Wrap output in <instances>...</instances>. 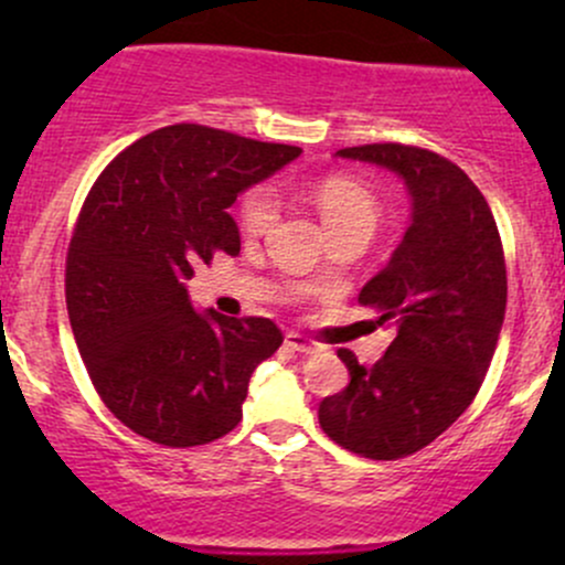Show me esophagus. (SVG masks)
Here are the masks:
<instances>
[{
	"label": "esophagus",
	"instance_id": "1",
	"mask_svg": "<svg viewBox=\"0 0 565 565\" xmlns=\"http://www.w3.org/2000/svg\"><path fill=\"white\" fill-rule=\"evenodd\" d=\"M284 342H287L291 350H297V353H302V355H313V353H321V350H323L319 342L308 340V337H302V334H297V332H287V337H284Z\"/></svg>",
	"mask_w": 565,
	"mask_h": 565
}]
</instances>
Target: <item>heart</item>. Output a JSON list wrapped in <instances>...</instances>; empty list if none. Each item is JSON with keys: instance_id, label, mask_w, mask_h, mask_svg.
Wrapping results in <instances>:
<instances>
[{"instance_id": "1", "label": "heart", "mask_w": 565, "mask_h": 565, "mask_svg": "<svg viewBox=\"0 0 565 565\" xmlns=\"http://www.w3.org/2000/svg\"><path fill=\"white\" fill-rule=\"evenodd\" d=\"M316 206L327 231H364L372 236L380 220V204L364 185L348 178H329L316 188ZM278 217V201L270 188H252L242 201V228L252 236L268 231Z\"/></svg>"}]
</instances>
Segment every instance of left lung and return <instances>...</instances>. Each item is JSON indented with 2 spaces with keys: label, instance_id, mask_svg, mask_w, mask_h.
I'll return each mask as SVG.
<instances>
[{
  "label": "left lung",
  "instance_id": "obj_1",
  "mask_svg": "<svg viewBox=\"0 0 565 565\" xmlns=\"http://www.w3.org/2000/svg\"><path fill=\"white\" fill-rule=\"evenodd\" d=\"M337 157L398 174L412 223L359 295L380 310L377 323L395 327L393 342L369 369L337 350L350 382L321 401L319 423L342 449L401 459L433 444L476 398L508 305L504 252L483 193L449 159L401 142Z\"/></svg>",
  "mask_w": 565,
  "mask_h": 565
}]
</instances>
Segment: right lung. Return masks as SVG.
Segmentation results:
<instances>
[{
    "label": "right lung",
    "instance_id": "right-lung-1",
    "mask_svg": "<svg viewBox=\"0 0 565 565\" xmlns=\"http://www.w3.org/2000/svg\"><path fill=\"white\" fill-rule=\"evenodd\" d=\"M302 153L201 125L146 135L103 170L68 246L66 305L103 404L161 446H201L242 419L257 364L284 342L270 319L196 310L185 281L242 249L238 193Z\"/></svg>",
    "mask_w": 565,
    "mask_h": 565
}]
</instances>
